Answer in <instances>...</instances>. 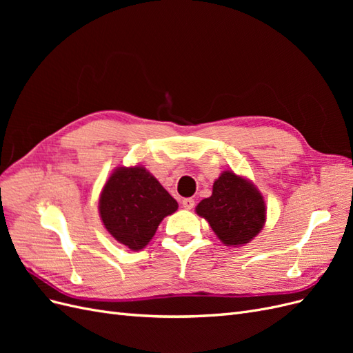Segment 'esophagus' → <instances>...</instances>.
I'll return each mask as SVG.
<instances>
[{
    "mask_svg": "<svg viewBox=\"0 0 353 353\" xmlns=\"http://www.w3.org/2000/svg\"><path fill=\"white\" fill-rule=\"evenodd\" d=\"M183 208L187 210H191L194 208V200L193 199H184L183 200Z\"/></svg>",
    "mask_w": 353,
    "mask_h": 353,
    "instance_id": "1",
    "label": "esophagus"
}]
</instances>
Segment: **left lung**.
<instances>
[{
  "mask_svg": "<svg viewBox=\"0 0 353 353\" xmlns=\"http://www.w3.org/2000/svg\"><path fill=\"white\" fill-rule=\"evenodd\" d=\"M196 212L209 222L223 244L234 248L258 236L266 216L258 188L231 170L213 183L212 196L201 200Z\"/></svg>",
  "mask_w": 353,
  "mask_h": 353,
  "instance_id": "obj_1",
  "label": "left lung"
}]
</instances>
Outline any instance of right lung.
<instances>
[{"mask_svg":"<svg viewBox=\"0 0 353 353\" xmlns=\"http://www.w3.org/2000/svg\"><path fill=\"white\" fill-rule=\"evenodd\" d=\"M176 209V200L141 166L116 169L100 196L105 230L131 250L145 248L159 223Z\"/></svg>","mask_w":353,"mask_h":353,"instance_id":"right-lung-1","label":"right lung"}]
</instances>
